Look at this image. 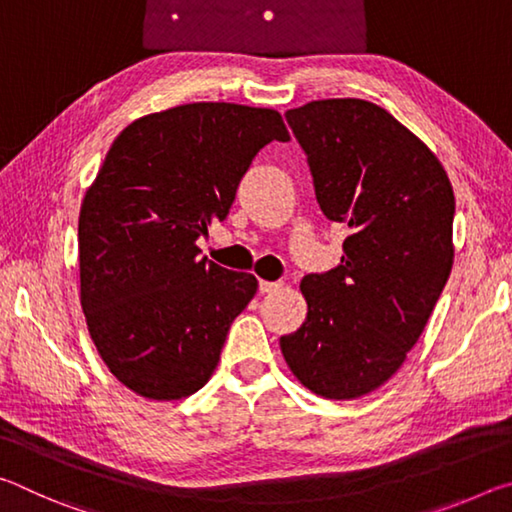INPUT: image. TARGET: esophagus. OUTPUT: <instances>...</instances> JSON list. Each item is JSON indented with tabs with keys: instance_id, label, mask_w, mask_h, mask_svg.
Listing matches in <instances>:
<instances>
[{
	"instance_id": "obj_1",
	"label": "esophagus",
	"mask_w": 512,
	"mask_h": 512,
	"mask_svg": "<svg viewBox=\"0 0 512 512\" xmlns=\"http://www.w3.org/2000/svg\"><path fill=\"white\" fill-rule=\"evenodd\" d=\"M280 289H282V282H266V280L259 282V293H262V296H266V293H275Z\"/></svg>"
}]
</instances>
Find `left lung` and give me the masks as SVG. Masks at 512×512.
<instances>
[{
    "label": "left lung",
    "instance_id": "obj_1",
    "mask_svg": "<svg viewBox=\"0 0 512 512\" xmlns=\"http://www.w3.org/2000/svg\"><path fill=\"white\" fill-rule=\"evenodd\" d=\"M329 221L348 225L341 264L305 275L307 320L280 339L302 386L357 400L406 361L454 264V189L443 164L391 112L320 99L287 112Z\"/></svg>",
    "mask_w": 512,
    "mask_h": 512
}]
</instances>
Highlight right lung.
Segmentation results:
<instances>
[{
	"mask_svg": "<svg viewBox=\"0 0 512 512\" xmlns=\"http://www.w3.org/2000/svg\"><path fill=\"white\" fill-rule=\"evenodd\" d=\"M273 140H291L277 110L198 101L135 119L112 142L81 203V307L128 391L183 400L214 375L259 284L198 257L196 241L228 216L241 176Z\"/></svg>",
	"mask_w": 512,
	"mask_h": 512,
	"instance_id": "right-lung-1",
	"label": "right lung"
}]
</instances>
